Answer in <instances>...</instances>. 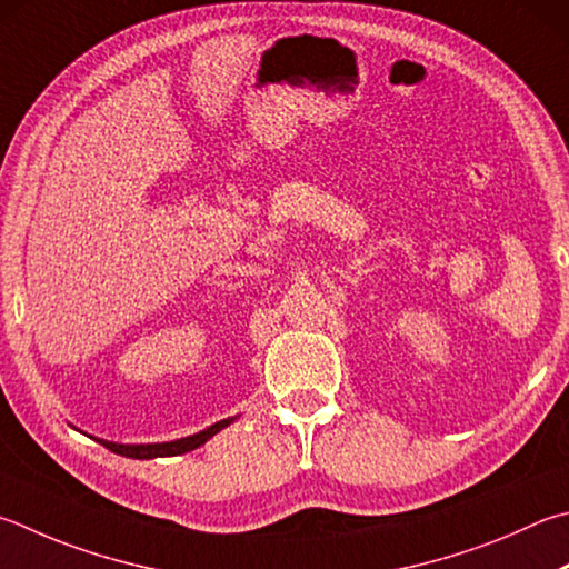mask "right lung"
<instances>
[{
    "label": "right lung",
    "mask_w": 569,
    "mask_h": 569,
    "mask_svg": "<svg viewBox=\"0 0 569 569\" xmlns=\"http://www.w3.org/2000/svg\"><path fill=\"white\" fill-rule=\"evenodd\" d=\"M231 422H233V418H226V420L213 422L211 428L196 432V436L181 438V440H171V442H147V446H121V442H109V440H99V442L104 448H109L111 452H117V456L133 458V460L171 458V456H183V452H189V450H196L199 446H203L206 440L213 438L216 432L223 430L226 426H231Z\"/></svg>",
    "instance_id": "add662e5"
}]
</instances>
